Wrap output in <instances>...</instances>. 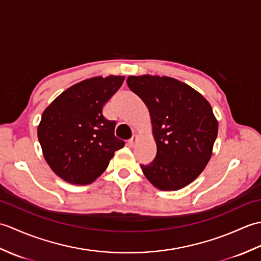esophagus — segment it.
Masks as SVG:
<instances>
[{"instance_id": "esophagus-1", "label": "esophagus", "mask_w": 261, "mask_h": 261, "mask_svg": "<svg viewBox=\"0 0 261 261\" xmlns=\"http://www.w3.org/2000/svg\"><path fill=\"white\" fill-rule=\"evenodd\" d=\"M136 141H137V136L136 135H134L132 136V138L130 140H127V142H126V145H127V147H130V148H132L135 146V143H136Z\"/></svg>"}]
</instances>
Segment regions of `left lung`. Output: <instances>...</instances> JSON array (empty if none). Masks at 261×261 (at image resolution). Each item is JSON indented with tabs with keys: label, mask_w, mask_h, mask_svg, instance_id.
Segmentation results:
<instances>
[{
	"label": "left lung",
	"mask_w": 261,
	"mask_h": 261,
	"mask_svg": "<svg viewBox=\"0 0 261 261\" xmlns=\"http://www.w3.org/2000/svg\"><path fill=\"white\" fill-rule=\"evenodd\" d=\"M130 90L149 110L157 153L141 165L160 191H178L195 180L212 156L218 120L201 93L168 76H129Z\"/></svg>",
	"instance_id": "1"
}]
</instances>
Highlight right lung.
I'll use <instances>...</instances> for the list:
<instances>
[{
  "instance_id": "add662e5",
  "label": "right lung",
  "mask_w": 261,
  "mask_h": 261,
  "mask_svg": "<svg viewBox=\"0 0 261 261\" xmlns=\"http://www.w3.org/2000/svg\"><path fill=\"white\" fill-rule=\"evenodd\" d=\"M124 76H96L64 91L48 105L38 125V139L49 167L60 178L87 185L108 168L124 141L114 136L115 121L103 108Z\"/></svg>"
}]
</instances>
